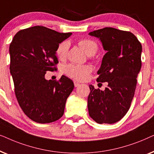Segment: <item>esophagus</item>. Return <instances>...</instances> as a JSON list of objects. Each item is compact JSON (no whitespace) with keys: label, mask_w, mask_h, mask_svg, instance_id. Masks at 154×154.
<instances>
[{"label":"esophagus","mask_w":154,"mask_h":154,"mask_svg":"<svg viewBox=\"0 0 154 154\" xmlns=\"http://www.w3.org/2000/svg\"><path fill=\"white\" fill-rule=\"evenodd\" d=\"M74 85L75 87H78V86L80 85V83H79V82L77 81H74Z\"/></svg>","instance_id":"1"}]
</instances>
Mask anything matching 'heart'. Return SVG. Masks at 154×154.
Masks as SVG:
<instances>
[{
	"instance_id": "heart-1",
	"label": "heart",
	"mask_w": 154,
	"mask_h": 154,
	"mask_svg": "<svg viewBox=\"0 0 154 154\" xmlns=\"http://www.w3.org/2000/svg\"><path fill=\"white\" fill-rule=\"evenodd\" d=\"M79 44L80 47L88 55H93L97 51L98 45L93 40L83 39L79 42ZM69 46H70V44L67 41H63L58 45L56 50V54L60 60H64L66 58ZM64 71L67 75L73 79L78 80V81H84L89 76V74L92 71V69L88 65L71 64L66 66Z\"/></svg>"
}]
</instances>
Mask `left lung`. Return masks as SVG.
Masks as SVG:
<instances>
[{
	"mask_svg": "<svg viewBox=\"0 0 154 154\" xmlns=\"http://www.w3.org/2000/svg\"><path fill=\"white\" fill-rule=\"evenodd\" d=\"M100 40L106 51L97 71V82H107L104 90L90 85L88 97L90 116L97 123L113 124L129 110L134 97L142 62V45L129 31L106 27L89 33Z\"/></svg>",
	"mask_w": 154,
	"mask_h": 154,
	"instance_id": "1",
	"label": "left lung"
}]
</instances>
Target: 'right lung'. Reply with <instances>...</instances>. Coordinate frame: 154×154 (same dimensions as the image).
<instances>
[{
	"instance_id": "1",
	"label": "right lung",
	"mask_w": 154,
	"mask_h": 154,
	"mask_svg": "<svg viewBox=\"0 0 154 154\" xmlns=\"http://www.w3.org/2000/svg\"><path fill=\"white\" fill-rule=\"evenodd\" d=\"M71 34L35 26L18 31L10 45L17 100L25 114L36 123H52L64 114L73 81L65 75L59 81H48L45 75L57 69V48Z\"/></svg>"
}]
</instances>
